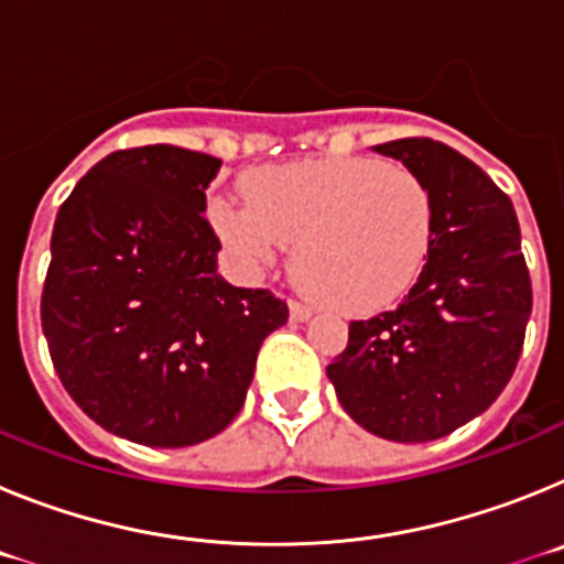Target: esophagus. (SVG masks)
<instances>
[{
	"label": "esophagus",
	"instance_id": "esophagus-1",
	"mask_svg": "<svg viewBox=\"0 0 564 564\" xmlns=\"http://www.w3.org/2000/svg\"><path fill=\"white\" fill-rule=\"evenodd\" d=\"M313 316V307L305 302H291V318L293 322H307Z\"/></svg>",
	"mask_w": 564,
	"mask_h": 564
}]
</instances>
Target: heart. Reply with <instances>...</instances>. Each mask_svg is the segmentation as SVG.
I'll return each mask as SVG.
<instances>
[{
	"mask_svg": "<svg viewBox=\"0 0 564 564\" xmlns=\"http://www.w3.org/2000/svg\"><path fill=\"white\" fill-rule=\"evenodd\" d=\"M248 203L217 197L214 228L248 265L296 246V282L338 311L367 313L410 291L430 257L435 200L421 174L376 158L257 169Z\"/></svg>",
	"mask_w": 564,
	"mask_h": 564,
	"instance_id": "b5f03b06",
	"label": "heart"
}]
</instances>
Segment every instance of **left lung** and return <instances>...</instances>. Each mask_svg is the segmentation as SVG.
<instances>
[{"label":"left lung","mask_w":564,"mask_h":564,"mask_svg":"<svg viewBox=\"0 0 564 564\" xmlns=\"http://www.w3.org/2000/svg\"><path fill=\"white\" fill-rule=\"evenodd\" d=\"M372 149L421 174L435 234L401 305L350 322L327 378L372 435L437 441L486 412L520 361L534 302L520 223L508 194L446 143L401 138Z\"/></svg>","instance_id":"8db88e82"}]
</instances>
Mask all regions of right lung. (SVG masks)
Instances as JSON below:
<instances>
[{
	"label": "right lung",
	"instance_id": "obj_1",
	"mask_svg": "<svg viewBox=\"0 0 564 564\" xmlns=\"http://www.w3.org/2000/svg\"><path fill=\"white\" fill-rule=\"evenodd\" d=\"M223 161L154 143L118 149L62 203L42 330L69 398L143 446H194L246 403L257 352L288 322L268 288L217 273L206 188Z\"/></svg>",
	"mask_w": 564,
	"mask_h": 564
}]
</instances>
